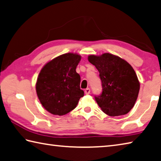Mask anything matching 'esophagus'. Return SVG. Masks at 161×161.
Listing matches in <instances>:
<instances>
[{"label": "esophagus", "instance_id": "1", "mask_svg": "<svg viewBox=\"0 0 161 161\" xmlns=\"http://www.w3.org/2000/svg\"><path fill=\"white\" fill-rule=\"evenodd\" d=\"M90 92V88H87V89L85 90V94H86V95H89Z\"/></svg>", "mask_w": 161, "mask_h": 161}]
</instances>
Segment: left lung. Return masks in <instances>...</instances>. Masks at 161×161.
Returning a JSON list of instances; mask_svg holds the SVG:
<instances>
[{"instance_id":"8db88e82","label":"left lung","mask_w":161,"mask_h":161,"mask_svg":"<svg viewBox=\"0 0 161 161\" xmlns=\"http://www.w3.org/2000/svg\"><path fill=\"white\" fill-rule=\"evenodd\" d=\"M88 61L99 72L102 92L95 99L102 111L110 116L128 114L134 107L140 87L131 65L109 53L90 55Z\"/></svg>"}]
</instances>
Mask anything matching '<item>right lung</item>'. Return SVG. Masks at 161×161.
<instances>
[{
	"mask_svg": "<svg viewBox=\"0 0 161 161\" xmlns=\"http://www.w3.org/2000/svg\"><path fill=\"white\" fill-rule=\"evenodd\" d=\"M79 54L66 53L47 63L41 69L36 85L41 104L50 114L63 116L74 109L84 92L75 69Z\"/></svg>",
	"mask_w": 161,
	"mask_h": 161,
	"instance_id": "obj_1",
	"label": "right lung"
}]
</instances>
